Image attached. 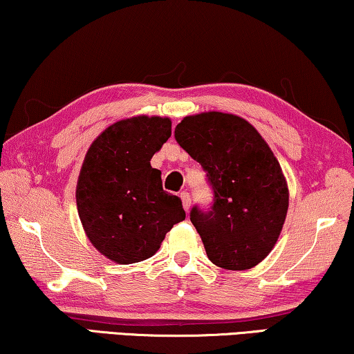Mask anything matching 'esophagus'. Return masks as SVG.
Listing matches in <instances>:
<instances>
[{"instance_id":"34e87169","label":"esophagus","mask_w":354,"mask_h":354,"mask_svg":"<svg viewBox=\"0 0 354 354\" xmlns=\"http://www.w3.org/2000/svg\"><path fill=\"white\" fill-rule=\"evenodd\" d=\"M180 199H182L183 209H185V211L188 212V211H189V206H192V198H189V193L182 192V193H180Z\"/></svg>"}]
</instances>
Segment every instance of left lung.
I'll use <instances>...</instances> for the list:
<instances>
[{"mask_svg": "<svg viewBox=\"0 0 354 354\" xmlns=\"http://www.w3.org/2000/svg\"><path fill=\"white\" fill-rule=\"evenodd\" d=\"M176 140L214 189L211 211L189 212L209 260L225 270L254 268L273 250L289 207L274 153L249 121L222 111L185 116Z\"/></svg>", "mask_w": 354, "mask_h": 354, "instance_id": "1", "label": "left lung"}]
</instances>
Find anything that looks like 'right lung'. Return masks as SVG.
<instances>
[{
    "label": "right lung",
    "instance_id": "right-lung-1",
    "mask_svg": "<svg viewBox=\"0 0 354 354\" xmlns=\"http://www.w3.org/2000/svg\"><path fill=\"white\" fill-rule=\"evenodd\" d=\"M166 116L116 121L91 143L76 183L86 236L102 255L127 265L150 259L174 225L185 220L182 201L162 189L150 161L172 134Z\"/></svg>",
    "mask_w": 354,
    "mask_h": 354
}]
</instances>
